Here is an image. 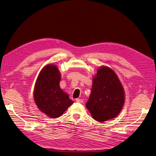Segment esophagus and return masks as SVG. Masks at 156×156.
<instances>
[{
    "label": "esophagus",
    "instance_id": "obj_1",
    "mask_svg": "<svg viewBox=\"0 0 156 156\" xmlns=\"http://www.w3.org/2000/svg\"><path fill=\"white\" fill-rule=\"evenodd\" d=\"M75 101H76L78 103H83V100H81V99H79V98L76 99V100H75Z\"/></svg>",
    "mask_w": 156,
    "mask_h": 156
}]
</instances>
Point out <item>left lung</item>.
Segmentation results:
<instances>
[{
  "label": "left lung",
  "mask_w": 156,
  "mask_h": 156,
  "mask_svg": "<svg viewBox=\"0 0 156 156\" xmlns=\"http://www.w3.org/2000/svg\"><path fill=\"white\" fill-rule=\"evenodd\" d=\"M125 103V91L115 71L106 66L92 77L90 95L86 107L94 120L103 122L115 119Z\"/></svg>",
  "instance_id": "8db88e82"
}]
</instances>
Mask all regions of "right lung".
Wrapping results in <instances>:
<instances>
[{"instance_id":"right-lung-1","label":"right lung","mask_w":156,"mask_h":156,"mask_svg":"<svg viewBox=\"0 0 156 156\" xmlns=\"http://www.w3.org/2000/svg\"><path fill=\"white\" fill-rule=\"evenodd\" d=\"M61 74L56 66L48 64L41 69L35 83L33 97L37 107L51 119L63 115L73 101L61 89Z\"/></svg>"}]
</instances>
